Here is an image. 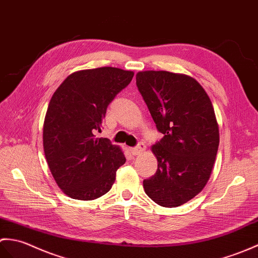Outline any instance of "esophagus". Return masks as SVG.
Returning a JSON list of instances; mask_svg holds the SVG:
<instances>
[{"label":"esophagus","instance_id":"esophagus-1","mask_svg":"<svg viewBox=\"0 0 258 258\" xmlns=\"http://www.w3.org/2000/svg\"><path fill=\"white\" fill-rule=\"evenodd\" d=\"M146 150V145L145 144H139L135 148H130V152L133 153V156H137V154H140Z\"/></svg>","mask_w":258,"mask_h":258}]
</instances>
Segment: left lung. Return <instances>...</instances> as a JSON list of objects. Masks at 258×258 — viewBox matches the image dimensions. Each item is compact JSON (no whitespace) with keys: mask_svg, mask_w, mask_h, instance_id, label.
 <instances>
[{"mask_svg":"<svg viewBox=\"0 0 258 258\" xmlns=\"http://www.w3.org/2000/svg\"><path fill=\"white\" fill-rule=\"evenodd\" d=\"M136 81L163 134L151 148L158 170L144 180L145 192L161 207H180L203 190L213 169L220 142L213 105L202 86L183 74L146 71Z\"/></svg>","mask_w":258,"mask_h":258,"instance_id":"8db88e82","label":"left lung"}]
</instances>
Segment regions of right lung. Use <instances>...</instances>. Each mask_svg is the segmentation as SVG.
<instances>
[{"mask_svg": "<svg viewBox=\"0 0 258 258\" xmlns=\"http://www.w3.org/2000/svg\"><path fill=\"white\" fill-rule=\"evenodd\" d=\"M134 72L100 67L73 73L56 89L44 120L45 158L66 196L90 201L110 190L124 154L96 138L108 105L130 84Z\"/></svg>", "mask_w": 258, "mask_h": 258, "instance_id": "obj_1", "label": "right lung"}]
</instances>
